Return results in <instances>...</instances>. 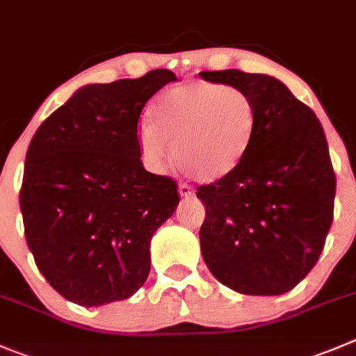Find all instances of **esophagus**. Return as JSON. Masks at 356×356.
Segmentation results:
<instances>
[{"mask_svg":"<svg viewBox=\"0 0 356 356\" xmlns=\"http://www.w3.org/2000/svg\"><path fill=\"white\" fill-rule=\"evenodd\" d=\"M178 192H180L181 197H188V195L194 194V188H192L188 184H180V188H178Z\"/></svg>","mask_w":356,"mask_h":356,"instance_id":"34e87169","label":"esophagus"}]
</instances>
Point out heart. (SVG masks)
<instances>
[{
  "instance_id": "obj_1",
  "label": "heart",
  "mask_w": 356,
  "mask_h": 356,
  "mask_svg": "<svg viewBox=\"0 0 356 356\" xmlns=\"http://www.w3.org/2000/svg\"><path fill=\"white\" fill-rule=\"evenodd\" d=\"M155 118H145L138 127L145 162L162 171L178 157L197 180L213 184L231 176L245 161L259 115L246 90L197 80L165 90Z\"/></svg>"
}]
</instances>
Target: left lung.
I'll return each instance as SVG.
<instances>
[{
    "instance_id": "1",
    "label": "left lung",
    "mask_w": 356,
    "mask_h": 356,
    "mask_svg": "<svg viewBox=\"0 0 356 356\" xmlns=\"http://www.w3.org/2000/svg\"><path fill=\"white\" fill-rule=\"evenodd\" d=\"M201 79L246 90L259 115L241 165L197 188L202 259L236 292L282 296L313 269L332 225L336 172L323 127L273 76L222 70Z\"/></svg>"
}]
</instances>
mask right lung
I'll use <instances>...</instances> for the list:
<instances>
[{
    "label": "right lung",
    "instance_id": "add662e5",
    "mask_svg": "<svg viewBox=\"0 0 356 356\" xmlns=\"http://www.w3.org/2000/svg\"><path fill=\"white\" fill-rule=\"evenodd\" d=\"M169 70L86 86L29 143L20 187L24 234L64 299L94 307L129 299L150 273V239L180 202L169 176L143 168L138 120Z\"/></svg>",
    "mask_w": 356,
    "mask_h": 356
}]
</instances>
